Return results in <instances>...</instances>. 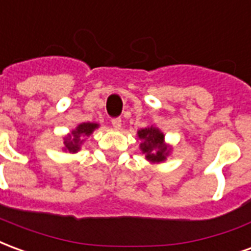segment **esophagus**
Listing matches in <instances>:
<instances>
[{
  "instance_id": "esophagus-1",
  "label": "esophagus",
  "mask_w": 251,
  "mask_h": 251,
  "mask_svg": "<svg viewBox=\"0 0 251 251\" xmlns=\"http://www.w3.org/2000/svg\"><path fill=\"white\" fill-rule=\"evenodd\" d=\"M111 125H113V127H114V129H117V130H118V129H121V126H122V120H121L120 117L113 118V120H111Z\"/></svg>"
}]
</instances>
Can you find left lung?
I'll list each match as a JSON object with an SVG mask.
<instances>
[{"label": "left lung", "mask_w": 251, "mask_h": 251, "mask_svg": "<svg viewBox=\"0 0 251 251\" xmlns=\"http://www.w3.org/2000/svg\"><path fill=\"white\" fill-rule=\"evenodd\" d=\"M138 137L144 140L141 144L142 152L147 154V158L153 163H160L165 160L167 145L164 144V136L156 127H148L138 131Z\"/></svg>", "instance_id": "1"}]
</instances>
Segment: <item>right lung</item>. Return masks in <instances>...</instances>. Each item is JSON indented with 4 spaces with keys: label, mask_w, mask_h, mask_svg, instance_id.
<instances>
[{
    "label": "right lung",
    "mask_w": 251,
    "mask_h": 251,
    "mask_svg": "<svg viewBox=\"0 0 251 251\" xmlns=\"http://www.w3.org/2000/svg\"><path fill=\"white\" fill-rule=\"evenodd\" d=\"M95 127H98L97 124H90V122H87V124H80L75 130L72 131L70 136L64 138V147H66L64 151H68V152L71 153L77 152L79 148H80V144L83 142L82 137L90 136Z\"/></svg>",
    "instance_id": "obj_1"
}]
</instances>
